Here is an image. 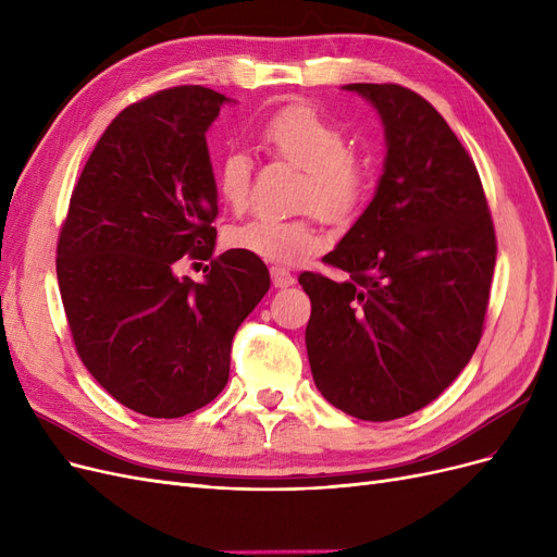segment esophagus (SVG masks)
Here are the masks:
<instances>
[{
    "label": "esophagus",
    "instance_id": "34e87169",
    "mask_svg": "<svg viewBox=\"0 0 557 557\" xmlns=\"http://www.w3.org/2000/svg\"><path fill=\"white\" fill-rule=\"evenodd\" d=\"M269 274H272V283L276 288H288V285L295 283V276L285 267H272L269 269Z\"/></svg>",
    "mask_w": 557,
    "mask_h": 557
}]
</instances>
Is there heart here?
<instances>
[{
    "label": "heart",
    "mask_w": 557,
    "mask_h": 557,
    "mask_svg": "<svg viewBox=\"0 0 557 557\" xmlns=\"http://www.w3.org/2000/svg\"><path fill=\"white\" fill-rule=\"evenodd\" d=\"M260 141L269 156L301 170L297 205L313 209L325 221L342 223L358 211L369 188V166L352 153L344 129L318 109L290 104L274 111L260 125ZM252 160L242 148H232L215 164V188L234 211L250 199ZM225 242L274 264H297L323 246L309 218L256 215L227 230Z\"/></svg>",
    "instance_id": "b5f03b06"
}]
</instances>
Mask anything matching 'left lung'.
Segmentation results:
<instances>
[{
    "label": "left lung",
    "mask_w": 557,
    "mask_h": 557,
    "mask_svg": "<svg viewBox=\"0 0 557 557\" xmlns=\"http://www.w3.org/2000/svg\"><path fill=\"white\" fill-rule=\"evenodd\" d=\"M385 127L374 199L323 258L346 281L299 274L311 299L315 387L348 416L428 407L481 342L497 239L474 160L428 99L397 83L344 86Z\"/></svg>",
    "instance_id": "obj_1"
}]
</instances>
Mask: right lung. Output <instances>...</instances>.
Here are the masks:
<instances>
[{
    "label": "right lung",
    "instance_id": "right-lung-1",
    "mask_svg": "<svg viewBox=\"0 0 557 557\" xmlns=\"http://www.w3.org/2000/svg\"><path fill=\"white\" fill-rule=\"evenodd\" d=\"M227 97L176 86L127 107L97 141L58 239V283L78 358L95 381L150 418L213 401L232 336L269 290L260 258H213L218 190L207 129ZM209 259L205 284L175 276Z\"/></svg>",
    "mask_w": 557,
    "mask_h": 557
}]
</instances>
